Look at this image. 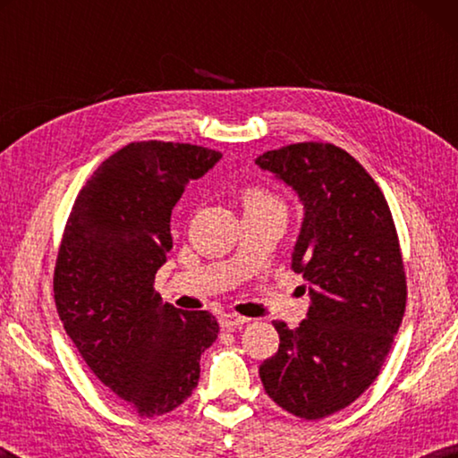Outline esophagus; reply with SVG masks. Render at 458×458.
I'll list each match as a JSON object with an SVG mask.
<instances>
[{"mask_svg": "<svg viewBox=\"0 0 458 458\" xmlns=\"http://www.w3.org/2000/svg\"><path fill=\"white\" fill-rule=\"evenodd\" d=\"M246 323H248L246 317H240V315H234V313L220 315V327L222 329H240Z\"/></svg>", "mask_w": 458, "mask_h": 458, "instance_id": "esophagus-1", "label": "esophagus"}]
</instances>
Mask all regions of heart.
<instances>
[{"mask_svg": "<svg viewBox=\"0 0 458 458\" xmlns=\"http://www.w3.org/2000/svg\"><path fill=\"white\" fill-rule=\"evenodd\" d=\"M242 204H244V210H248V208L268 206V204H276V201L270 198L268 193L260 191V190H246L242 196Z\"/></svg>", "mask_w": 458, "mask_h": 458, "instance_id": "1", "label": "heart"}]
</instances>
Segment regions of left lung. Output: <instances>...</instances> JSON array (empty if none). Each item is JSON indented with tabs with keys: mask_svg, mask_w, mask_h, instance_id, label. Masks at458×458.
<instances>
[{
	"mask_svg": "<svg viewBox=\"0 0 458 458\" xmlns=\"http://www.w3.org/2000/svg\"><path fill=\"white\" fill-rule=\"evenodd\" d=\"M257 165L303 204L291 268L311 294L297 329L275 321L281 345L259 374L283 410L319 420L368 390L398 333L406 275L396 226L377 183L335 145H286Z\"/></svg>",
	"mask_w": 458,
	"mask_h": 458,
	"instance_id": "left-lung-1",
	"label": "left lung"
}]
</instances>
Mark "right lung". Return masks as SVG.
<instances>
[{
	"mask_svg": "<svg viewBox=\"0 0 458 458\" xmlns=\"http://www.w3.org/2000/svg\"><path fill=\"white\" fill-rule=\"evenodd\" d=\"M222 157L190 143L139 141L113 153L79 191L54 268V301L76 350L139 416L191 396L216 337L208 311H182L153 289L172 250V210Z\"/></svg>",
	"mask_w": 458,
	"mask_h": 458,
	"instance_id": "1",
	"label": "right lung"
}]
</instances>
